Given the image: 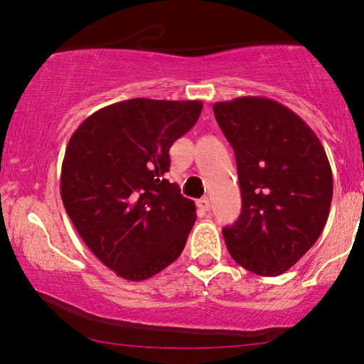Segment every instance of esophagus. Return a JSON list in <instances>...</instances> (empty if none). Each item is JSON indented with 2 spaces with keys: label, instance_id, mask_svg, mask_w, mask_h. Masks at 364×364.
<instances>
[{
  "label": "esophagus",
  "instance_id": "obj_1",
  "mask_svg": "<svg viewBox=\"0 0 364 364\" xmlns=\"http://www.w3.org/2000/svg\"><path fill=\"white\" fill-rule=\"evenodd\" d=\"M197 207L200 208L202 212H208V210H210V200H208V197L200 198V200L197 202Z\"/></svg>",
  "mask_w": 364,
  "mask_h": 364
}]
</instances>
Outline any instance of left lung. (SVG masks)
Instances as JSON below:
<instances>
[{"instance_id": "left-lung-1", "label": "left lung", "mask_w": 364, "mask_h": 364, "mask_svg": "<svg viewBox=\"0 0 364 364\" xmlns=\"http://www.w3.org/2000/svg\"><path fill=\"white\" fill-rule=\"evenodd\" d=\"M213 114L237 159L242 213L222 230L238 265L277 277L321 235L333 176L320 139L300 116L267 97L215 102Z\"/></svg>"}]
</instances>
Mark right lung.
<instances>
[{
    "label": "right lung",
    "mask_w": 364,
    "mask_h": 364,
    "mask_svg": "<svg viewBox=\"0 0 364 364\" xmlns=\"http://www.w3.org/2000/svg\"><path fill=\"white\" fill-rule=\"evenodd\" d=\"M200 112V101L129 99L91 114L69 139L64 208L89 250L121 278L147 280L186 247L196 203L166 173L172 144Z\"/></svg>",
    "instance_id": "add662e5"
}]
</instances>
